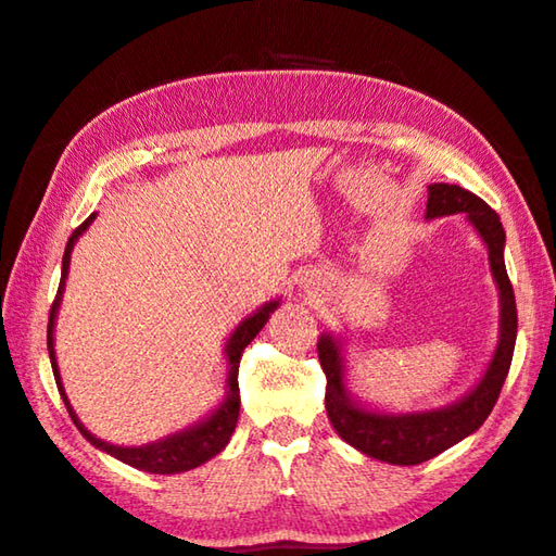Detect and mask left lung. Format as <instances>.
<instances>
[{"mask_svg":"<svg viewBox=\"0 0 556 556\" xmlns=\"http://www.w3.org/2000/svg\"><path fill=\"white\" fill-rule=\"evenodd\" d=\"M446 215H466V220L477 230L481 243L486 245L489 268H492L498 291V341L492 361L471 391H466L452 404L424 408V412L374 408L353 396L349 389L343 338L333 331L320 333L318 338V358L326 374V412L336 433L361 454L386 464H424L462 439L471 437L492 414L511 366L514 343H517V301H514L504 265L506 232L502 220L473 192L458 188V185L431 182L429 200H426V220L446 218Z\"/></svg>","mask_w":556,"mask_h":556,"instance_id":"left-lung-1","label":"left lung"}]
</instances>
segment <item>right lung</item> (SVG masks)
Instances as JSON below:
<instances>
[{"label": "right lung", "instance_id": "obj_1", "mask_svg": "<svg viewBox=\"0 0 556 556\" xmlns=\"http://www.w3.org/2000/svg\"><path fill=\"white\" fill-rule=\"evenodd\" d=\"M92 220H94V213L83 225H79V228L72 232L67 240V248H64V255H62V278H60L58 298H54L52 311H50V324H47V349H50L52 374H54V381H58L60 396L64 401V406H67V412L72 416V421H75V426L79 429V433H83V437L90 441L94 448L115 456L117 462L132 466V469L148 471V473H180V471L195 469V466L211 462L213 456H218L223 448L228 446L232 431H236L238 414H240V389H238L240 356H243L245 345L261 333V328L265 324H268L270 313L280 305V298L263 303L258 311H253L245 320H240V324L236 326V331L230 333L228 341H225L223 353H225V361H228V386H225L223 401L213 408L211 414L203 416L192 426H185V429L170 433V437L152 441V444H142V446L110 444V441H102L94 437L92 431H87V426L77 418L75 408L70 406V399H67V393H64V386H62L58 353H54V326H58V313L62 305L64 283H67L72 251H75V243L79 240V236L90 228Z\"/></svg>", "mask_w": 556, "mask_h": 556}]
</instances>
